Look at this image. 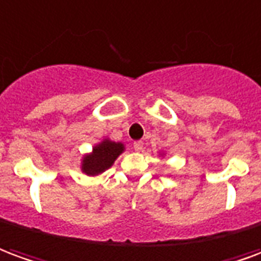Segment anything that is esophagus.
Masks as SVG:
<instances>
[{"label":"esophagus","mask_w":261,"mask_h":261,"mask_svg":"<svg viewBox=\"0 0 261 261\" xmlns=\"http://www.w3.org/2000/svg\"><path fill=\"white\" fill-rule=\"evenodd\" d=\"M134 149L136 151H142V150H143V142H142V140H138V142H135V143H134Z\"/></svg>","instance_id":"1"}]
</instances>
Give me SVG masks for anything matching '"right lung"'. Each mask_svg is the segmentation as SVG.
Segmentation results:
<instances>
[{
    "mask_svg": "<svg viewBox=\"0 0 261 261\" xmlns=\"http://www.w3.org/2000/svg\"><path fill=\"white\" fill-rule=\"evenodd\" d=\"M125 150V146L121 142H112L104 139L92 147L90 154H86L81 162V171L87 175H98L104 173L114 164L118 156Z\"/></svg>",
    "mask_w": 261,
    "mask_h": 261,
    "instance_id": "add662e5",
    "label": "right lung"
}]
</instances>
